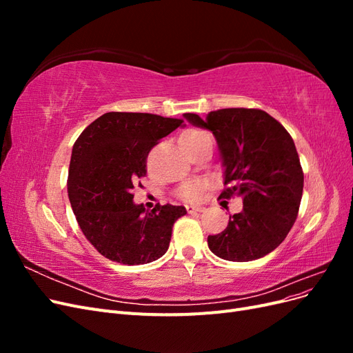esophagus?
I'll use <instances>...</instances> for the list:
<instances>
[{
	"mask_svg": "<svg viewBox=\"0 0 353 353\" xmlns=\"http://www.w3.org/2000/svg\"><path fill=\"white\" fill-rule=\"evenodd\" d=\"M203 210H205V208H203V206H187V212L188 213H197V212H203Z\"/></svg>",
	"mask_w": 353,
	"mask_h": 353,
	"instance_id": "34e87169",
	"label": "esophagus"
}]
</instances>
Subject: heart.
<instances>
[{"mask_svg": "<svg viewBox=\"0 0 353 353\" xmlns=\"http://www.w3.org/2000/svg\"><path fill=\"white\" fill-rule=\"evenodd\" d=\"M208 134L205 131L200 130H191L184 132L179 138V143L183 144H196L197 141H200L201 138H205ZM208 187V183L203 179H190L185 181V183L181 184L176 190V196L179 199H183L184 201L188 203H194L199 201L203 197V193Z\"/></svg>", "mask_w": 353, "mask_h": 353, "instance_id": "obj_1", "label": "heart"}]
</instances>
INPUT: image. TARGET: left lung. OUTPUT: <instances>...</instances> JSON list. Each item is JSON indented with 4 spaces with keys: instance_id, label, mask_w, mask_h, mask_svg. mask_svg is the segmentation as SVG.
Wrapping results in <instances>:
<instances>
[{
    "instance_id": "8db88e82",
    "label": "left lung",
    "mask_w": 353,
    "mask_h": 353,
    "mask_svg": "<svg viewBox=\"0 0 353 353\" xmlns=\"http://www.w3.org/2000/svg\"><path fill=\"white\" fill-rule=\"evenodd\" d=\"M184 117L216 138L228 185L219 197H243V210L230 215L222 232L208 237L209 249L232 262L263 258L284 241L301 206L303 170L292 135L261 109Z\"/></svg>"
}]
</instances>
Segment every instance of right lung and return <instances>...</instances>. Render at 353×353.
<instances>
[{"label":"right lung","mask_w":353,"mask_h":353,"mask_svg":"<svg viewBox=\"0 0 353 353\" xmlns=\"http://www.w3.org/2000/svg\"><path fill=\"white\" fill-rule=\"evenodd\" d=\"M183 119L152 113L109 112L90 123L73 144L68 193L83 236L104 258L143 265L163 256L184 206L150 212L132 201L147 175V156Z\"/></svg>","instance_id":"obj_1"}]
</instances>
